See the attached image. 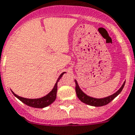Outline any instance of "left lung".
Here are the masks:
<instances>
[{"label":"left lung","instance_id":"8db88e82","mask_svg":"<svg viewBox=\"0 0 135 135\" xmlns=\"http://www.w3.org/2000/svg\"><path fill=\"white\" fill-rule=\"evenodd\" d=\"M75 91L76 94H77V96L78 97L79 100H81L83 103L87 104V105H91V106H94V107H101L104 106V105H107L108 103H109L111 100H113L119 94L120 92H122L123 88L124 86V84H125V82H124L123 85H122V87L119 89V90L117 91L115 93H114L112 95L109 96V97H105V98H92V97H90L87 96L85 94H84V92H82L81 89L79 88V85L77 84V81L75 80Z\"/></svg>","mask_w":135,"mask_h":135}]
</instances>
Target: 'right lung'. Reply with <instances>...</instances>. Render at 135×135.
I'll return each mask as SVG.
<instances>
[{
  "label": "right lung",
  "mask_w": 135,
  "mask_h": 135,
  "mask_svg": "<svg viewBox=\"0 0 135 135\" xmlns=\"http://www.w3.org/2000/svg\"><path fill=\"white\" fill-rule=\"evenodd\" d=\"M65 73V72L62 73L58 77V80L56 81V84H55L53 90H51L50 93L47 94L45 97H42L40 98H36V99H30V98H23V97H19L17 94L12 92L14 96L17 97L19 100H21L22 103H24L28 106L32 107H35V108H43L45 107H47L48 105H51V103H53L56 98V93H57V86H58V81L60 79V78L62 77V75Z\"/></svg>",
  "instance_id": "obj_1"
}]
</instances>
